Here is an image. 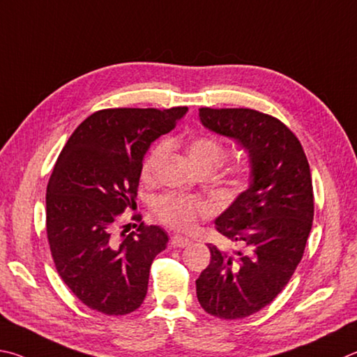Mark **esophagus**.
<instances>
[{"label":"esophagus","mask_w":357,"mask_h":357,"mask_svg":"<svg viewBox=\"0 0 357 357\" xmlns=\"http://www.w3.org/2000/svg\"><path fill=\"white\" fill-rule=\"evenodd\" d=\"M171 245L174 248H186L191 245V240L186 238V236H182V235H172L171 236Z\"/></svg>","instance_id":"esophagus-1"}]
</instances>
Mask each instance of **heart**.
Segmentation results:
<instances>
[{"label":"heart","instance_id":"heart-1","mask_svg":"<svg viewBox=\"0 0 357 357\" xmlns=\"http://www.w3.org/2000/svg\"><path fill=\"white\" fill-rule=\"evenodd\" d=\"M167 150L166 142H158L150 149L142 162V174L152 175L160 165ZM186 155L195 167L208 165L216 167L226 156L222 144L211 136H197L186 144ZM153 211L158 220L169 227L178 230H191L196 226L199 218L208 215L210 207L201 199L185 197L177 195H165L155 199Z\"/></svg>","mask_w":357,"mask_h":357}]
</instances>
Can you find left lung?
Listing matches in <instances>:
<instances>
[{
    "mask_svg": "<svg viewBox=\"0 0 357 357\" xmlns=\"http://www.w3.org/2000/svg\"><path fill=\"white\" fill-rule=\"evenodd\" d=\"M205 128L232 137L249 155V186L216 218L238 251L208 245L210 265L196 280L207 314L236 320L255 314L289 284L314 221V188L301 142L279 119L249 108H201Z\"/></svg>",
    "mask_w": 357,
    "mask_h": 357,
    "instance_id": "8db88e82",
    "label": "left lung"
}]
</instances>
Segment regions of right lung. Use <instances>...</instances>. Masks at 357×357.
<instances>
[{"mask_svg": "<svg viewBox=\"0 0 357 357\" xmlns=\"http://www.w3.org/2000/svg\"><path fill=\"white\" fill-rule=\"evenodd\" d=\"M188 108H114L78 125L47 186V236L61 279L81 303L105 315L136 310L147 295L153 259L167 245L158 226L114 234L136 205L144 155ZM141 216H133L139 221Z\"/></svg>", "mask_w": 357, "mask_h": 357, "instance_id": "1", "label": "right lung"}]
</instances>
